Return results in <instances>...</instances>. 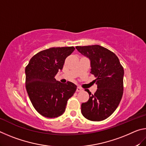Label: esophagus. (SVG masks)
I'll return each mask as SVG.
<instances>
[{
  "mask_svg": "<svg viewBox=\"0 0 146 146\" xmlns=\"http://www.w3.org/2000/svg\"><path fill=\"white\" fill-rule=\"evenodd\" d=\"M82 91V89L80 87H79V86H78V87L76 88V91H77V92H80V91Z\"/></svg>",
  "mask_w": 146,
  "mask_h": 146,
  "instance_id": "obj_1",
  "label": "esophagus"
}]
</instances>
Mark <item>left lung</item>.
Listing matches in <instances>:
<instances>
[{"label":"left lung","instance_id":"8db88e82","mask_svg":"<svg viewBox=\"0 0 146 146\" xmlns=\"http://www.w3.org/2000/svg\"><path fill=\"white\" fill-rule=\"evenodd\" d=\"M91 61V73L95 76L97 90L94 94L86 89L90 98L81 105V112L91 121L105 120L116 110L122 99L124 71L115 54L99 45L76 46Z\"/></svg>","mask_w":146,"mask_h":146}]
</instances>
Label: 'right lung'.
<instances>
[{
    "label": "right lung",
    "mask_w": 146,
    "mask_h": 146,
    "mask_svg": "<svg viewBox=\"0 0 146 146\" xmlns=\"http://www.w3.org/2000/svg\"><path fill=\"white\" fill-rule=\"evenodd\" d=\"M75 48H51L32 57L26 67V88L32 105L39 114L48 118L58 117L65 111L68 100L75 93L76 86L63 84L55 76L62 70L66 58Z\"/></svg>",
    "instance_id": "add662e5"
}]
</instances>
